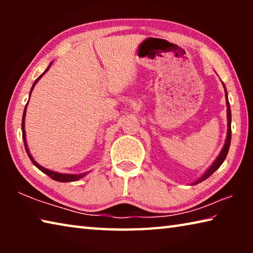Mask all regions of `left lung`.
<instances>
[{"label": "left lung", "instance_id": "obj_1", "mask_svg": "<svg viewBox=\"0 0 253 253\" xmlns=\"http://www.w3.org/2000/svg\"><path fill=\"white\" fill-rule=\"evenodd\" d=\"M224 90H225V97H226V106H228V136H226V140H225L224 147L221 151L220 155L217 156V158H216L215 161H214L213 164L210 166V169L207 170V172L204 173L203 176L200 177L194 184L201 183L202 181H204V179H207L208 177L211 176V175L214 172H215V170L222 165V163L224 162L226 155H228V152H229V148H230V143H231V108H230V104H229V99H228V91H226L225 85H224Z\"/></svg>", "mask_w": 253, "mask_h": 253}]
</instances>
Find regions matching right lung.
<instances>
[{
    "label": "right lung",
    "mask_w": 253,
    "mask_h": 253,
    "mask_svg": "<svg viewBox=\"0 0 253 253\" xmlns=\"http://www.w3.org/2000/svg\"><path fill=\"white\" fill-rule=\"evenodd\" d=\"M50 66H51V63H50ZM50 66H49L48 68H46V70L43 72V74H42L40 77H38V79H37L36 81H34V84H33L32 88H31V91H30V95H31V92H32V90H33L34 85H36V84L38 83V81H39V79L41 78V77L43 76L46 71H48ZM27 105H28V104H27ZM25 113H27V106H25V108H24V110H23V117H22V137H23L25 152H27L28 156L30 157V160H31V162L33 163V164L36 165L37 168L41 170V172H43L44 174L48 175L49 177H51L52 179H54V181H58V182H74V181H78V179H80L81 177H84V175L87 174V173H83V174H79V175H71V174H61V173H57V172H53V170H50V169H44V168H42L41 165L38 164V163L33 160V157L31 156V154H30V152H29V148H28V145H27V139H25V130H24Z\"/></svg>",
    "instance_id": "obj_1"
}]
</instances>
